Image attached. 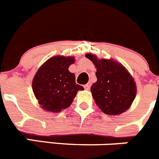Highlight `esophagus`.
<instances>
[{
	"instance_id": "obj_1",
	"label": "esophagus",
	"mask_w": 159,
	"mask_h": 159,
	"mask_svg": "<svg viewBox=\"0 0 159 159\" xmlns=\"http://www.w3.org/2000/svg\"><path fill=\"white\" fill-rule=\"evenodd\" d=\"M90 86H91V83H90V82H89L88 84H84V89H85V90H89V89H90Z\"/></svg>"
}]
</instances>
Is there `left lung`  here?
Segmentation results:
<instances>
[{"mask_svg": "<svg viewBox=\"0 0 159 159\" xmlns=\"http://www.w3.org/2000/svg\"><path fill=\"white\" fill-rule=\"evenodd\" d=\"M85 57L96 68L97 81L91 87L96 105L108 115H118L128 110L136 95V83L128 70L113 59H99L92 53Z\"/></svg>", "mask_w": 159, "mask_h": 159, "instance_id": "8db88e82", "label": "left lung"}]
</instances>
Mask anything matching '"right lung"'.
<instances>
[{
	"instance_id": "1",
	"label": "right lung",
	"mask_w": 159,
	"mask_h": 159,
	"mask_svg": "<svg viewBox=\"0 0 159 159\" xmlns=\"http://www.w3.org/2000/svg\"><path fill=\"white\" fill-rule=\"evenodd\" d=\"M75 63V57L56 56L48 59L37 71L32 89L38 103L44 110L59 113L69 107L79 90L75 74L68 70Z\"/></svg>"
}]
</instances>
